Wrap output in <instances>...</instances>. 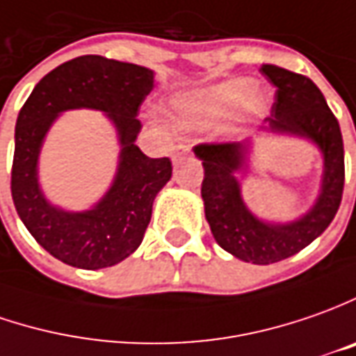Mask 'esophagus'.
Segmentation results:
<instances>
[{
    "label": "esophagus",
    "mask_w": 356,
    "mask_h": 356,
    "mask_svg": "<svg viewBox=\"0 0 356 356\" xmlns=\"http://www.w3.org/2000/svg\"><path fill=\"white\" fill-rule=\"evenodd\" d=\"M191 147L189 145H185V143H179L177 147H175V152H173V159L179 161V159H183L185 155H189Z\"/></svg>",
    "instance_id": "esophagus-1"
}]
</instances>
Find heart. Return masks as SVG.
<instances>
[{
  "mask_svg": "<svg viewBox=\"0 0 356 356\" xmlns=\"http://www.w3.org/2000/svg\"><path fill=\"white\" fill-rule=\"evenodd\" d=\"M268 94L254 88L252 80L230 79L211 86L181 102V116L187 126H207L211 122L232 116L242 108L248 116L266 110Z\"/></svg>",
  "mask_w": 356,
  "mask_h": 356,
  "instance_id": "obj_1",
  "label": "heart"
}]
</instances>
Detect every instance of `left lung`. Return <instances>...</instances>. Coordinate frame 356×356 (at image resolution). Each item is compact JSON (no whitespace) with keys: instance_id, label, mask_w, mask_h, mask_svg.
<instances>
[{"instance_id":"1","label":"left lung","mask_w":356,"mask_h":356,"mask_svg":"<svg viewBox=\"0 0 356 356\" xmlns=\"http://www.w3.org/2000/svg\"><path fill=\"white\" fill-rule=\"evenodd\" d=\"M260 70L276 86V102L262 129L305 138L323 155V179L315 204L286 225L256 218L242 201L236 179L248 163L252 141L199 143L193 152L204 167V216L218 246L238 260L266 266L303 250L331 225L343 199L345 152L337 118L312 80L276 65H262Z\"/></svg>"}]
</instances>
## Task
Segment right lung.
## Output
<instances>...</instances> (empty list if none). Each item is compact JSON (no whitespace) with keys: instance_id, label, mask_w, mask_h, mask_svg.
<instances>
[{"instance_id":"right-lung-1","label":"right lung","mask_w":356,"mask_h":356,"mask_svg":"<svg viewBox=\"0 0 356 356\" xmlns=\"http://www.w3.org/2000/svg\"><path fill=\"white\" fill-rule=\"evenodd\" d=\"M154 90V70L100 55L76 56L44 74L15 124L11 197L19 218L56 260L100 270L138 250L152 220L155 195L171 179L169 157L152 159L136 145L141 102ZM76 107L102 109L122 149L113 187L92 209L70 213L44 199L36 163L44 136L58 114Z\"/></svg>"}]
</instances>
